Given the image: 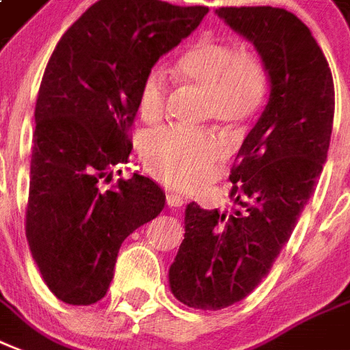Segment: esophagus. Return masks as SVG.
<instances>
[{"label":"esophagus","instance_id":"obj_1","mask_svg":"<svg viewBox=\"0 0 350 350\" xmlns=\"http://www.w3.org/2000/svg\"><path fill=\"white\" fill-rule=\"evenodd\" d=\"M165 203L167 206H172V208H180L183 204H185V197L178 196L175 191H167V196H165Z\"/></svg>","mask_w":350,"mask_h":350}]
</instances>
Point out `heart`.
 Returning <instances> with one entry per match:
<instances>
[{
    "label": "heart",
    "instance_id": "1",
    "mask_svg": "<svg viewBox=\"0 0 350 350\" xmlns=\"http://www.w3.org/2000/svg\"><path fill=\"white\" fill-rule=\"evenodd\" d=\"M178 79L203 92V118L225 125L249 122L265 96V73L260 60L238 51L228 42L201 38L188 47L175 64ZM167 97V81L160 68L142 77L136 109L146 123L162 120ZM142 160L154 177L165 185L191 190L203 185L225 146L212 131L164 129L142 142Z\"/></svg>",
    "mask_w": 350,
    "mask_h": 350
}]
</instances>
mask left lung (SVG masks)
<instances>
[{"label": "left lung", "instance_id": "left-lung-1", "mask_svg": "<svg viewBox=\"0 0 350 350\" xmlns=\"http://www.w3.org/2000/svg\"><path fill=\"white\" fill-rule=\"evenodd\" d=\"M215 14L258 51L271 94L228 177L243 210L186 206L170 288L201 310L238 303L269 273L314 193L334 120L332 73L295 14L277 7H221Z\"/></svg>", "mask_w": 350, "mask_h": 350}]
</instances>
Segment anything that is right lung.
<instances>
[{
  "label": "right lung",
  "instance_id": "add662e5",
  "mask_svg": "<svg viewBox=\"0 0 350 350\" xmlns=\"http://www.w3.org/2000/svg\"><path fill=\"white\" fill-rule=\"evenodd\" d=\"M206 12L201 5L99 0L47 62L35 109L25 232L44 282L62 303L103 299L123 240L164 208L165 193L149 177L135 173L109 190L99 183L129 160L142 77Z\"/></svg>",
  "mask_w": 350,
  "mask_h": 350
}]
</instances>
